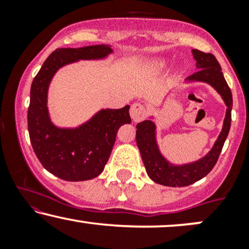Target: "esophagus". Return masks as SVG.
<instances>
[{"label":"esophagus","instance_id":"1","mask_svg":"<svg viewBox=\"0 0 249 249\" xmlns=\"http://www.w3.org/2000/svg\"><path fill=\"white\" fill-rule=\"evenodd\" d=\"M145 115H146V111H145V107L142 104H139V103L132 104V107L130 108V116L134 123L141 122L142 119H144Z\"/></svg>","mask_w":249,"mask_h":249}]
</instances>
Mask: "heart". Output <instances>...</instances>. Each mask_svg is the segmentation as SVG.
I'll return each instance as SVG.
<instances>
[{"instance_id":"heart-1","label":"heart","mask_w":249,"mask_h":249,"mask_svg":"<svg viewBox=\"0 0 249 249\" xmlns=\"http://www.w3.org/2000/svg\"><path fill=\"white\" fill-rule=\"evenodd\" d=\"M165 67H166V62H165V61H157L152 64V68L157 71L162 70Z\"/></svg>"}]
</instances>
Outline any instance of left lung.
<instances>
[{"label":"left lung","mask_w":249,"mask_h":249,"mask_svg":"<svg viewBox=\"0 0 249 249\" xmlns=\"http://www.w3.org/2000/svg\"><path fill=\"white\" fill-rule=\"evenodd\" d=\"M193 58L196 61V73L187 77L188 82H200L211 85L224 101L226 105V115L222 124L221 132L213 144L212 148L199 158L198 160L174 164L164 156L157 139V124L154 116H150L137 124L136 142L141 151V156L146 168L147 176L157 184L170 187H184L198 181L206 177L212 171L214 165L218 161L226 138L231 128L232 122L233 98L231 89L222 75L221 67L212 53H206L196 49L192 50Z\"/></svg>","instance_id":"left-lung-1"}]
</instances>
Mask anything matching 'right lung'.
Here are the masks:
<instances>
[{"label":"right lung","instance_id":"right-lung-1","mask_svg":"<svg viewBox=\"0 0 249 249\" xmlns=\"http://www.w3.org/2000/svg\"><path fill=\"white\" fill-rule=\"evenodd\" d=\"M113 51L111 45L63 48L43 63L30 89L28 131L31 145L43 167L67 181H84L98 177L108 160L119 127L130 124V105L101 108L75 127L58 126L51 119L48 95L57 71L79 61H102Z\"/></svg>","mask_w":249,"mask_h":249}]
</instances>
